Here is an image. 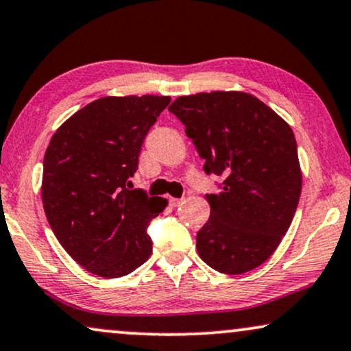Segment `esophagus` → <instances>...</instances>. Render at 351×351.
<instances>
[{
  "instance_id": "1",
  "label": "esophagus",
  "mask_w": 351,
  "mask_h": 351,
  "mask_svg": "<svg viewBox=\"0 0 351 351\" xmlns=\"http://www.w3.org/2000/svg\"><path fill=\"white\" fill-rule=\"evenodd\" d=\"M168 202H170V207H178V205L183 202V199H176V197H170V200H168Z\"/></svg>"
}]
</instances>
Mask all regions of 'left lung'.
<instances>
[{"label": "left lung", "instance_id": "obj_1", "mask_svg": "<svg viewBox=\"0 0 351 351\" xmlns=\"http://www.w3.org/2000/svg\"><path fill=\"white\" fill-rule=\"evenodd\" d=\"M186 127L207 175L223 178L207 194L210 218L197 232V252L224 274L265 263L291 226L302 193L292 128L258 97L212 91L176 97L168 107Z\"/></svg>", "mask_w": 351, "mask_h": 351}]
</instances>
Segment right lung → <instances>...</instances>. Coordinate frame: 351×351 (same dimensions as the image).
<instances>
[{
    "label": "right lung",
    "mask_w": 351,
    "mask_h": 351,
    "mask_svg": "<svg viewBox=\"0 0 351 351\" xmlns=\"http://www.w3.org/2000/svg\"><path fill=\"white\" fill-rule=\"evenodd\" d=\"M168 96H106L65 120L43 160L41 199L65 252L101 278L127 276L152 254L147 226L167 199L128 189L144 138Z\"/></svg>",
    "instance_id": "add662e5"
}]
</instances>
